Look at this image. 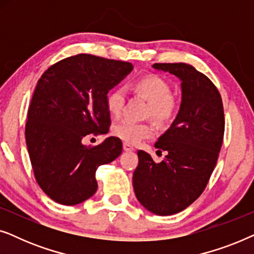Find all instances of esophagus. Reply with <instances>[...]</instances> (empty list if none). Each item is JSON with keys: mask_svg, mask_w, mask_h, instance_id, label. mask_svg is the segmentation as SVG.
<instances>
[{"mask_svg": "<svg viewBox=\"0 0 254 254\" xmlns=\"http://www.w3.org/2000/svg\"><path fill=\"white\" fill-rule=\"evenodd\" d=\"M124 150L125 151H134L135 150V148L134 147H131L130 144H128V143H124Z\"/></svg>", "mask_w": 254, "mask_h": 254, "instance_id": "obj_1", "label": "esophagus"}]
</instances>
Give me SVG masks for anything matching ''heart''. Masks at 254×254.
Listing matches in <instances>:
<instances>
[{
  "instance_id": "obj_1",
  "label": "heart",
  "mask_w": 254,
  "mask_h": 254,
  "mask_svg": "<svg viewBox=\"0 0 254 254\" xmlns=\"http://www.w3.org/2000/svg\"><path fill=\"white\" fill-rule=\"evenodd\" d=\"M134 91L140 93L149 102V116L159 123L172 120L177 112V100L171 95L170 84L158 75H145L133 82ZM126 95L124 89L114 88L106 95L105 104L112 117H119L123 112ZM113 134L128 144H136L144 138L152 137L156 128L151 123H135L124 120L114 125Z\"/></svg>"
}]
</instances>
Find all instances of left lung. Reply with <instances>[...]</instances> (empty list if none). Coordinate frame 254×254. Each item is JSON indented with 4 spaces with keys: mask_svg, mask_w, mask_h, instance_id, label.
<instances>
[{
    "mask_svg": "<svg viewBox=\"0 0 254 254\" xmlns=\"http://www.w3.org/2000/svg\"><path fill=\"white\" fill-rule=\"evenodd\" d=\"M182 81V104L171 127L155 147L168 151L161 163L138 150L133 175L135 195L156 215L177 214L206 189L217 163L224 136V111L213 82L187 64H155Z\"/></svg>",
    "mask_w": 254,
    "mask_h": 254,
    "instance_id": "8db88e82",
    "label": "left lung"
}]
</instances>
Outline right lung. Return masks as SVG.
Instances as JSON below:
<instances>
[{
	"label": "right lung",
	"mask_w": 254,
	"mask_h": 254,
	"mask_svg": "<svg viewBox=\"0 0 254 254\" xmlns=\"http://www.w3.org/2000/svg\"><path fill=\"white\" fill-rule=\"evenodd\" d=\"M131 69L130 62L77 54L52 64L38 81L25 140L34 178L55 202L74 206L92 196L96 170L120 156V138L93 147L82 140L109 133L106 95Z\"/></svg>",
	"instance_id": "add662e5"
}]
</instances>
